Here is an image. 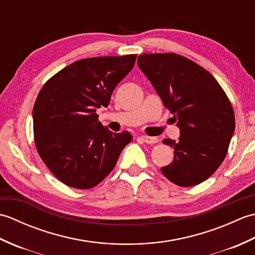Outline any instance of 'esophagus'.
I'll return each instance as SVG.
<instances>
[{
  "label": "esophagus",
  "mask_w": 255,
  "mask_h": 255,
  "mask_svg": "<svg viewBox=\"0 0 255 255\" xmlns=\"http://www.w3.org/2000/svg\"><path fill=\"white\" fill-rule=\"evenodd\" d=\"M141 138L142 141H144L145 143H155L158 142V139H156L155 137H148V136H141L140 137Z\"/></svg>",
  "instance_id": "obj_1"
}]
</instances>
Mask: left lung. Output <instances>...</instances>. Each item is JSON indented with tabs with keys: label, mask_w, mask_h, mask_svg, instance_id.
Segmentation results:
<instances>
[{
	"label": "left lung",
	"mask_w": 255,
	"mask_h": 255,
	"mask_svg": "<svg viewBox=\"0 0 255 255\" xmlns=\"http://www.w3.org/2000/svg\"><path fill=\"white\" fill-rule=\"evenodd\" d=\"M138 66L180 128L177 140H163L174 158L161 167L162 174L184 187L207 180L223 163L235 132L234 110L224 90L207 70L175 53H145Z\"/></svg>",
	"instance_id": "left-lung-1"
}]
</instances>
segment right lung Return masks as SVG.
<instances>
[{
	"label": "right lung",
	"instance_id": "add662e5",
	"mask_svg": "<svg viewBox=\"0 0 255 255\" xmlns=\"http://www.w3.org/2000/svg\"><path fill=\"white\" fill-rule=\"evenodd\" d=\"M137 55L75 61L42 86L32 110L35 143L41 160L66 185L96 186L110 174L128 131L116 133L100 123L97 108L107 107L113 91L131 71Z\"/></svg>",
	"mask_w": 255,
	"mask_h": 255
}]
</instances>
